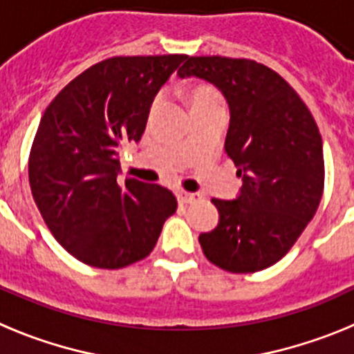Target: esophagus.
Listing matches in <instances>:
<instances>
[{
  "instance_id": "34e87169",
  "label": "esophagus",
  "mask_w": 354,
  "mask_h": 354,
  "mask_svg": "<svg viewBox=\"0 0 354 354\" xmlns=\"http://www.w3.org/2000/svg\"><path fill=\"white\" fill-rule=\"evenodd\" d=\"M177 198H179L183 204H192V202H196V200L202 198V195L196 192H184V189H179V192H177Z\"/></svg>"
}]
</instances>
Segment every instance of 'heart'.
<instances>
[{"mask_svg": "<svg viewBox=\"0 0 354 354\" xmlns=\"http://www.w3.org/2000/svg\"><path fill=\"white\" fill-rule=\"evenodd\" d=\"M161 99H156V106L159 104ZM189 101H192V106H202V104H209V102H216L220 101V95L216 92L214 88L211 86H205V84H198V86H193L189 90Z\"/></svg>", "mask_w": 354, "mask_h": 354, "instance_id": "heart-1", "label": "heart"}]
</instances>
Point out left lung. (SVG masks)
Wrapping results in <instances>:
<instances>
[{
	"label": "left lung",
	"instance_id": "left-lung-1",
	"mask_svg": "<svg viewBox=\"0 0 354 354\" xmlns=\"http://www.w3.org/2000/svg\"><path fill=\"white\" fill-rule=\"evenodd\" d=\"M177 76H195L223 93L230 111L225 152L243 179L234 200L212 198L220 221L200 234V246L230 273L266 270L292 248L323 196L317 124L292 86L257 62L187 56Z\"/></svg>",
	"mask_w": 354,
	"mask_h": 354
}]
</instances>
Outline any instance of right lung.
I'll use <instances>...</instances> for the list:
<instances>
[{"label":"right lung","mask_w":354,"mask_h":354,"mask_svg":"<svg viewBox=\"0 0 354 354\" xmlns=\"http://www.w3.org/2000/svg\"><path fill=\"white\" fill-rule=\"evenodd\" d=\"M186 55L113 56L46 108L31 145V195L55 239L84 264L118 270L154 250L177 209L159 184L118 180L122 145L140 142L159 88Z\"/></svg>","instance_id":"obj_1"}]
</instances>
